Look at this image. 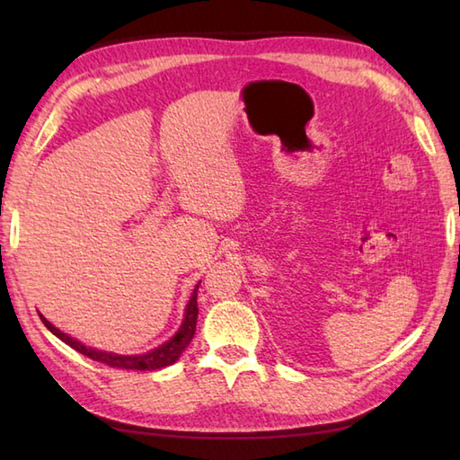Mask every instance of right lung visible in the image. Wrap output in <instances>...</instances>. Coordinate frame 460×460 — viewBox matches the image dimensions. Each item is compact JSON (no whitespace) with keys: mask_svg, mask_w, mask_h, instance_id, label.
<instances>
[{"mask_svg":"<svg viewBox=\"0 0 460 460\" xmlns=\"http://www.w3.org/2000/svg\"><path fill=\"white\" fill-rule=\"evenodd\" d=\"M199 285H201V282H198V285H195V288H193V292H191L188 306H185V314H183V322H181L180 330L175 332V334L170 340H165L164 344H160L158 348H154L150 351H144V354L122 356V354H114V351H104V349L84 346L81 340L71 338L68 334H65V332L55 328L43 314H39V316H41L47 330L53 332V334L58 340H63L66 346H71L73 349L81 351L83 356L91 358L94 361H101V364H106L111 367H120V369H140V371L160 369V367H165V366H172L173 361H178L180 356H181V351L190 346V341L195 334V322H198V312H199L198 310V288H199Z\"/></svg>","mask_w":460,"mask_h":460,"instance_id":"obj_1","label":"right lung"}]
</instances>
